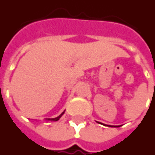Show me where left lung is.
Wrapping results in <instances>:
<instances>
[{
    "instance_id": "obj_1",
    "label": "left lung",
    "mask_w": 155,
    "mask_h": 155,
    "mask_svg": "<svg viewBox=\"0 0 155 155\" xmlns=\"http://www.w3.org/2000/svg\"><path fill=\"white\" fill-rule=\"evenodd\" d=\"M99 123V122H98ZM108 127H114V126H108Z\"/></svg>"
}]
</instances>
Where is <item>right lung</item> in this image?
Masks as SVG:
<instances>
[{"label":"right lung","mask_w":155,"mask_h":155,"mask_svg":"<svg viewBox=\"0 0 155 155\" xmlns=\"http://www.w3.org/2000/svg\"><path fill=\"white\" fill-rule=\"evenodd\" d=\"M64 113H65V111H64V112H63V113H61V115L59 116V117H55V118H51V119L49 118L48 120H51V121H58V120H59V118H60L61 117V116H62L63 114H64Z\"/></svg>","instance_id":"1"}]
</instances>
